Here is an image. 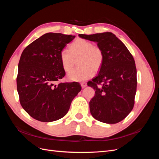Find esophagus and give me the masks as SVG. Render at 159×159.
<instances>
[{"mask_svg": "<svg viewBox=\"0 0 159 159\" xmlns=\"http://www.w3.org/2000/svg\"><path fill=\"white\" fill-rule=\"evenodd\" d=\"M81 88H84L86 87V86H87V83H85V82H81Z\"/></svg>", "mask_w": 159, "mask_h": 159, "instance_id": "esophagus-1", "label": "esophagus"}]
</instances>
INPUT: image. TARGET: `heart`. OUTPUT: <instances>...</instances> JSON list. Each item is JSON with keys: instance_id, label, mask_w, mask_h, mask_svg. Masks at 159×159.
I'll return each mask as SVG.
<instances>
[{"instance_id": "b5f03b06", "label": "heart", "mask_w": 159, "mask_h": 159, "mask_svg": "<svg viewBox=\"0 0 159 159\" xmlns=\"http://www.w3.org/2000/svg\"><path fill=\"white\" fill-rule=\"evenodd\" d=\"M103 50L91 42L83 38H78L71 43L69 50H62L60 60L62 68L66 72H70L78 61L80 68L68 75V79L72 81L87 80L102 69L104 62Z\"/></svg>"}]
</instances>
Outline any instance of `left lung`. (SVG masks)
<instances>
[{
    "instance_id": "1",
    "label": "left lung",
    "mask_w": 159,
    "mask_h": 159,
    "mask_svg": "<svg viewBox=\"0 0 159 159\" xmlns=\"http://www.w3.org/2000/svg\"><path fill=\"white\" fill-rule=\"evenodd\" d=\"M79 36L97 42L105 57L98 75L88 82L95 90L89 102L91 114L105 123L121 121L132 111L137 91V69L133 56L111 32Z\"/></svg>"
}]
</instances>
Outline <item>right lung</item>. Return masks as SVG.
Listing matches in <instances>:
<instances>
[{"mask_svg":"<svg viewBox=\"0 0 159 159\" xmlns=\"http://www.w3.org/2000/svg\"><path fill=\"white\" fill-rule=\"evenodd\" d=\"M74 38L46 33L22 53L16 78L19 100L27 113L38 121L51 122L64 117L81 89L78 82L55 84L66 74L60 52Z\"/></svg>","mask_w":159,"mask_h":159,"instance_id":"1","label":"right lung"}]
</instances>
